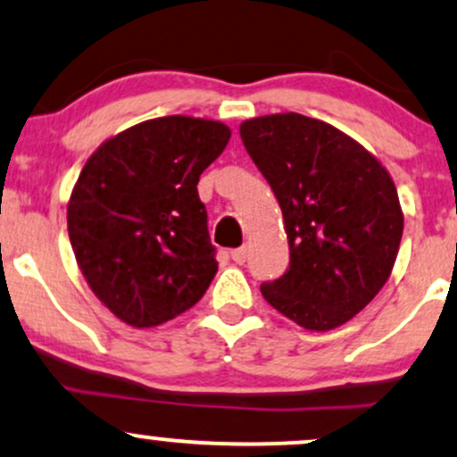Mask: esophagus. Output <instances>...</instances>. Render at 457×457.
<instances>
[{
  "mask_svg": "<svg viewBox=\"0 0 457 457\" xmlns=\"http://www.w3.org/2000/svg\"><path fill=\"white\" fill-rule=\"evenodd\" d=\"M232 260L236 264H245L246 262V246H238V249L232 251Z\"/></svg>",
  "mask_w": 457,
  "mask_h": 457,
  "instance_id": "1",
  "label": "esophagus"
}]
</instances>
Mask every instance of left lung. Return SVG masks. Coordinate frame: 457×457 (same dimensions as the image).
I'll return each mask as SVG.
<instances>
[{
    "instance_id": "obj_1",
    "label": "left lung",
    "mask_w": 457,
    "mask_h": 457,
    "mask_svg": "<svg viewBox=\"0 0 457 457\" xmlns=\"http://www.w3.org/2000/svg\"><path fill=\"white\" fill-rule=\"evenodd\" d=\"M240 137L279 202L290 245V266L262 283V296L309 330L342 327L395 264L403 214L389 171L342 130L301 113L245 120Z\"/></svg>"
}]
</instances>
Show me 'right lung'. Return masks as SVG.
<instances>
[{
	"mask_svg": "<svg viewBox=\"0 0 457 457\" xmlns=\"http://www.w3.org/2000/svg\"><path fill=\"white\" fill-rule=\"evenodd\" d=\"M214 120L167 115L107 139L68 202V236L87 286L137 328L180 316L217 275L202 171L228 145Z\"/></svg>",
	"mask_w": 457,
	"mask_h": 457,
	"instance_id": "1",
	"label": "right lung"
}]
</instances>
